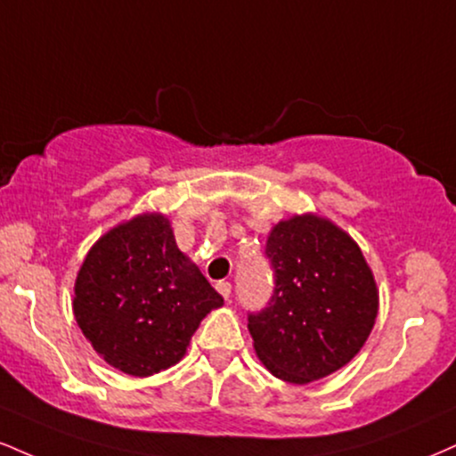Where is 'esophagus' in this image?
Segmentation results:
<instances>
[{
  "mask_svg": "<svg viewBox=\"0 0 456 456\" xmlns=\"http://www.w3.org/2000/svg\"><path fill=\"white\" fill-rule=\"evenodd\" d=\"M216 290L223 295L224 299H229V297H232V282H227V281L216 282Z\"/></svg>",
  "mask_w": 456,
  "mask_h": 456,
  "instance_id": "34e87169",
  "label": "esophagus"
}]
</instances>
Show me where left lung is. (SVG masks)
Instances as JSON below:
<instances>
[{
  "label": "left lung",
  "mask_w": 456,
  "mask_h": 456,
  "mask_svg": "<svg viewBox=\"0 0 456 456\" xmlns=\"http://www.w3.org/2000/svg\"><path fill=\"white\" fill-rule=\"evenodd\" d=\"M265 256L272 297L248 314L256 356L293 385L333 374L376 322L378 290L363 252L333 223L304 214L272 229Z\"/></svg>",
  "instance_id": "8db88e82"
}]
</instances>
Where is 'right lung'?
I'll return each instance as SVG.
<instances>
[{
    "mask_svg": "<svg viewBox=\"0 0 456 456\" xmlns=\"http://www.w3.org/2000/svg\"><path fill=\"white\" fill-rule=\"evenodd\" d=\"M218 305L223 297L178 250L161 214H142L100 238L74 287L85 338L106 363L140 378L178 363Z\"/></svg>",
    "mask_w": 456,
    "mask_h": 456,
    "instance_id": "add662e5",
    "label": "right lung"
}]
</instances>
